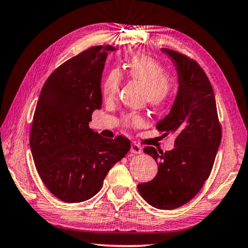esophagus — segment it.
Wrapping results in <instances>:
<instances>
[{
  "mask_svg": "<svg viewBox=\"0 0 248 248\" xmlns=\"http://www.w3.org/2000/svg\"><path fill=\"white\" fill-rule=\"evenodd\" d=\"M130 151H131V153H133V154H140V153H142V148H141V145L134 143L133 142V143L131 144V149H130Z\"/></svg>",
  "mask_w": 248,
  "mask_h": 248,
  "instance_id": "1",
  "label": "esophagus"
}]
</instances>
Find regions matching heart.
I'll return each instance as SVG.
<instances>
[{
    "instance_id": "b5f03b06",
    "label": "heart",
    "mask_w": 248,
    "mask_h": 248,
    "mask_svg": "<svg viewBox=\"0 0 248 248\" xmlns=\"http://www.w3.org/2000/svg\"><path fill=\"white\" fill-rule=\"evenodd\" d=\"M124 74L130 79L144 85L148 103L153 107H162L173 97L177 83L175 78L165 74L163 65L146 54L137 53L128 59L124 65ZM121 77L117 71L109 72L102 83L104 98L110 99L119 89ZM142 117L138 114L125 116L124 123L130 127L142 124Z\"/></svg>"
}]
</instances>
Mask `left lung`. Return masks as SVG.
<instances>
[{
	"label": "left lung",
	"mask_w": 248,
	"mask_h": 248,
	"mask_svg": "<svg viewBox=\"0 0 248 248\" xmlns=\"http://www.w3.org/2000/svg\"><path fill=\"white\" fill-rule=\"evenodd\" d=\"M162 51L173 60L179 86L170 114L158 121L156 129L176 133L175 148L165 153L153 146L144 148L158 170L151 182L138 185V190L152 207L171 210L190 201L209 178L222 129L215 93L204 71L185 54L165 48Z\"/></svg>",
	"instance_id": "1"
}]
</instances>
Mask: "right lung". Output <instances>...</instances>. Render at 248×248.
<instances>
[{"label": "right lung", "mask_w": 248, "mask_h": 248, "mask_svg": "<svg viewBox=\"0 0 248 248\" xmlns=\"http://www.w3.org/2000/svg\"><path fill=\"white\" fill-rule=\"evenodd\" d=\"M95 46L69 59L41 89L31 129V150L46 187L64 202L89 200L109 170L131 148L129 139H106L90 128L102 107L100 81L108 51Z\"/></svg>", "instance_id": "add662e5"}]
</instances>
